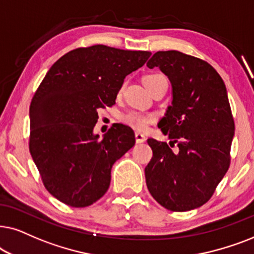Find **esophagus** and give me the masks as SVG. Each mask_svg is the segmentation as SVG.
Segmentation results:
<instances>
[{
  "instance_id": "1",
  "label": "esophagus",
  "mask_w": 254,
  "mask_h": 254,
  "mask_svg": "<svg viewBox=\"0 0 254 254\" xmlns=\"http://www.w3.org/2000/svg\"><path fill=\"white\" fill-rule=\"evenodd\" d=\"M134 137H136V141L138 144L139 143H144L145 140H146V136H145L144 133H141V132H136V134H134Z\"/></svg>"
}]
</instances>
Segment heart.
<instances>
[{"label":"heart","instance_id":"obj_1","mask_svg":"<svg viewBox=\"0 0 254 254\" xmlns=\"http://www.w3.org/2000/svg\"><path fill=\"white\" fill-rule=\"evenodd\" d=\"M160 81H167L166 77L161 74H150L144 77V83L150 90L153 88L155 84L160 82ZM154 121V116L150 114H141L138 111H130V113L125 114L123 116V122L130 127H134L137 130H145L147 125Z\"/></svg>","mask_w":254,"mask_h":254}]
</instances>
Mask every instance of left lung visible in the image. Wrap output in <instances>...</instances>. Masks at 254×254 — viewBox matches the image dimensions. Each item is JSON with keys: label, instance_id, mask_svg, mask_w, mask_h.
<instances>
[{"label": "left lung", "instance_id": "1", "mask_svg": "<svg viewBox=\"0 0 254 254\" xmlns=\"http://www.w3.org/2000/svg\"><path fill=\"white\" fill-rule=\"evenodd\" d=\"M172 84V104L158 127L170 144L148 138L153 157L145 167L148 191L162 207L188 211L203 205L230 166L235 122L224 81L207 62L179 51H159L147 62Z\"/></svg>", "mask_w": 254, "mask_h": 254}]
</instances>
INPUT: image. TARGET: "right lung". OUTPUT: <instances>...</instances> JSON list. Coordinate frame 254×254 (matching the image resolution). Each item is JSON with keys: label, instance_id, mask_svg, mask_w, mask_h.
Returning a JSON list of instances; mask_svg holds the SVG:
<instances>
[{"label": "right lung", "instance_id": "1", "mask_svg": "<svg viewBox=\"0 0 254 254\" xmlns=\"http://www.w3.org/2000/svg\"><path fill=\"white\" fill-rule=\"evenodd\" d=\"M147 51L80 47L57 60L30 104V153L51 195L83 208L106 194L111 167L136 143L127 125L94 133L97 110L115 104L125 76L150 58Z\"/></svg>", "mask_w": 254, "mask_h": 254}]
</instances>
